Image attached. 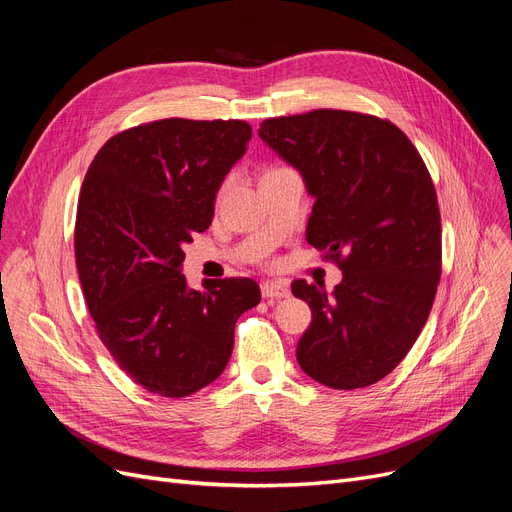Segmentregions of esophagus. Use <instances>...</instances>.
<instances>
[{"mask_svg":"<svg viewBox=\"0 0 512 512\" xmlns=\"http://www.w3.org/2000/svg\"><path fill=\"white\" fill-rule=\"evenodd\" d=\"M260 290L265 299H286L290 294V288L284 282H265L260 286Z\"/></svg>","mask_w":512,"mask_h":512,"instance_id":"1","label":"esophagus"}]
</instances>
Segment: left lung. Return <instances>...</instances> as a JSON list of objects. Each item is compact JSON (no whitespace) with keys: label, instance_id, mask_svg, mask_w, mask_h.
Returning <instances> with one entry per match:
<instances>
[{"label":"left lung","instance_id":"obj_1","mask_svg":"<svg viewBox=\"0 0 512 512\" xmlns=\"http://www.w3.org/2000/svg\"><path fill=\"white\" fill-rule=\"evenodd\" d=\"M258 136L301 173L314 198L307 243L344 273L333 292L292 284L312 309L297 361L331 389H363L401 363L431 312L442 260L436 188L410 138L378 117L318 108L265 119Z\"/></svg>","mask_w":512,"mask_h":512}]
</instances>
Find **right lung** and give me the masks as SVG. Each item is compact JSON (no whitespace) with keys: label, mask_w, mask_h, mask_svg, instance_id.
<instances>
[{"label":"right lung","mask_w":512,"mask_h":512,"mask_svg":"<svg viewBox=\"0 0 512 512\" xmlns=\"http://www.w3.org/2000/svg\"><path fill=\"white\" fill-rule=\"evenodd\" d=\"M252 138L245 121L160 119L113 136L76 211V269L102 344L149 393L188 397L218 378L237 318L260 303L250 277L188 286L183 245L209 228L224 177Z\"/></svg>","instance_id":"right-lung-1"}]
</instances>
